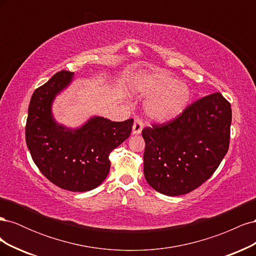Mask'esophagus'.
Masks as SVG:
<instances>
[{"label":"esophagus","mask_w":256,"mask_h":256,"mask_svg":"<svg viewBox=\"0 0 256 256\" xmlns=\"http://www.w3.org/2000/svg\"><path fill=\"white\" fill-rule=\"evenodd\" d=\"M144 127V122L141 118H136L134 122V128H132V132L134 134H140L141 131Z\"/></svg>","instance_id":"1"}]
</instances>
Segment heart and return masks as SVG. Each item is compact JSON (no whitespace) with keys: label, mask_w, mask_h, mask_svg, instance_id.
<instances>
[{"label":"heart","mask_w":256,"mask_h":256,"mask_svg":"<svg viewBox=\"0 0 256 256\" xmlns=\"http://www.w3.org/2000/svg\"><path fill=\"white\" fill-rule=\"evenodd\" d=\"M136 90L141 95L150 98L146 104V113L160 122L171 120L180 115L190 99L187 85L164 72L140 76L136 80Z\"/></svg>","instance_id":"1"}]
</instances>
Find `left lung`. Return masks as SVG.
<instances>
[{"mask_svg": "<svg viewBox=\"0 0 256 256\" xmlns=\"http://www.w3.org/2000/svg\"><path fill=\"white\" fill-rule=\"evenodd\" d=\"M230 122V104L218 92L196 100L171 120L145 127L147 182L170 196L202 186L228 150Z\"/></svg>", "mask_w": 256, "mask_h": 256, "instance_id": "8db88e82", "label": "left lung"}]
</instances>
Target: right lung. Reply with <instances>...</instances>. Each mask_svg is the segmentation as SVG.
<instances>
[{
  "label": "right lung",
  "mask_w": 256,
  "mask_h": 256,
  "mask_svg": "<svg viewBox=\"0 0 256 256\" xmlns=\"http://www.w3.org/2000/svg\"><path fill=\"white\" fill-rule=\"evenodd\" d=\"M74 72L60 70L35 90L28 106L26 141L42 174L58 187L84 192L102 184L110 171V152L129 138L134 120L111 122L92 118L76 130L54 122L51 104L72 80Z\"/></svg>",
  "instance_id": "obj_1"
}]
</instances>
